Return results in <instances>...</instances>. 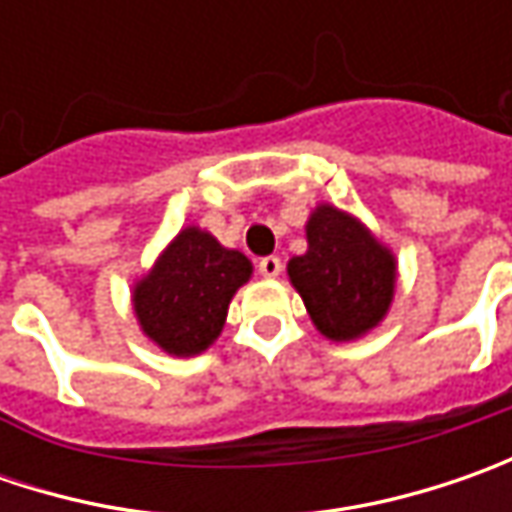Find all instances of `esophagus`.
I'll return each instance as SVG.
<instances>
[{
    "label": "esophagus",
    "instance_id": "34e87169",
    "mask_svg": "<svg viewBox=\"0 0 512 512\" xmlns=\"http://www.w3.org/2000/svg\"><path fill=\"white\" fill-rule=\"evenodd\" d=\"M259 273H262L265 279H276V276L282 273V259H279V256H265V259H259Z\"/></svg>",
    "mask_w": 512,
    "mask_h": 512
}]
</instances>
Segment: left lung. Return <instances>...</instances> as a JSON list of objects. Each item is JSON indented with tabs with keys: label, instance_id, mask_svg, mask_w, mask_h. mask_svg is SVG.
Returning <instances> with one entry per match:
<instances>
[{
	"label": "left lung",
	"instance_id": "left-lung-1",
	"mask_svg": "<svg viewBox=\"0 0 512 512\" xmlns=\"http://www.w3.org/2000/svg\"><path fill=\"white\" fill-rule=\"evenodd\" d=\"M305 236L307 250L287 262V279L316 330L330 342L376 330L396 296V253L359 216L327 202L310 210Z\"/></svg>",
	"mask_w": 512,
	"mask_h": 512
}]
</instances>
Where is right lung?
<instances>
[{
	"label": "right lung",
	"instance_id": "add662e5",
	"mask_svg": "<svg viewBox=\"0 0 512 512\" xmlns=\"http://www.w3.org/2000/svg\"><path fill=\"white\" fill-rule=\"evenodd\" d=\"M245 253L225 247L199 225L182 227L148 273L133 282L139 330L168 356H199L219 339L230 299L250 282Z\"/></svg>",
	"mask_w": 512,
	"mask_h": 512
}]
</instances>
